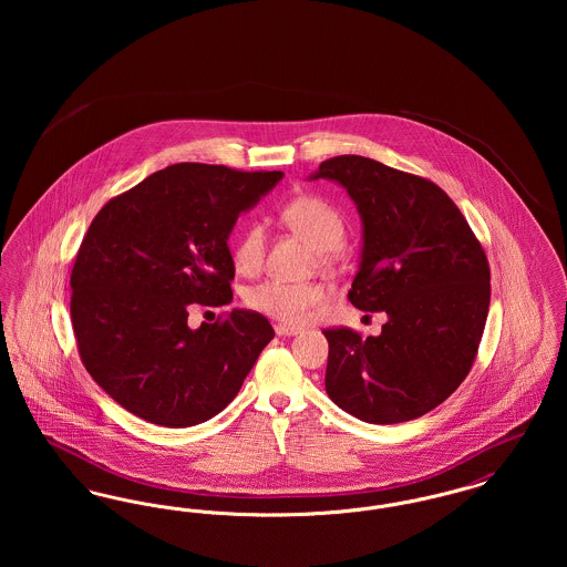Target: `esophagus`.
<instances>
[{
    "mask_svg": "<svg viewBox=\"0 0 567 567\" xmlns=\"http://www.w3.org/2000/svg\"><path fill=\"white\" fill-rule=\"evenodd\" d=\"M274 331H276V336H285V338H291V336L299 333L297 327H289V324H276Z\"/></svg>",
    "mask_w": 567,
    "mask_h": 567,
    "instance_id": "34e87169",
    "label": "esophagus"
}]
</instances>
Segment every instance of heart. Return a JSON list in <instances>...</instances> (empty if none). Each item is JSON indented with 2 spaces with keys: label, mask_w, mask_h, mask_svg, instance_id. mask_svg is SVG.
Wrapping results in <instances>:
<instances>
[{
  "label": "heart",
  "mask_w": 567,
  "mask_h": 567,
  "mask_svg": "<svg viewBox=\"0 0 567 567\" xmlns=\"http://www.w3.org/2000/svg\"><path fill=\"white\" fill-rule=\"evenodd\" d=\"M282 220L299 238L312 244L323 259L344 243V218L321 197L301 195L282 208ZM266 231L259 223L248 225L234 246V264L243 274H255L264 264ZM246 303L285 324L306 323L324 303L319 285H299L285 280H264L248 289Z\"/></svg>",
  "instance_id": "heart-1"
}]
</instances>
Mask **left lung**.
<instances>
[{
    "instance_id": "left-lung-1",
    "label": "left lung",
    "mask_w": 567,
    "mask_h": 567,
    "mask_svg": "<svg viewBox=\"0 0 567 567\" xmlns=\"http://www.w3.org/2000/svg\"><path fill=\"white\" fill-rule=\"evenodd\" d=\"M344 187L361 216V261L349 299L384 312L380 336L324 329V391L374 425L423 416L465 380L485 331L491 271L455 202L414 174L342 155L308 181Z\"/></svg>"
}]
</instances>
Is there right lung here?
<instances>
[{"mask_svg": "<svg viewBox=\"0 0 567 567\" xmlns=\"http://www.w3.org/2000/svg\"><path fill=\"white\" fill-rule=\"evenodd\" d=\"M282 172L176 163L110 199L70 278L82 363L110 398L163 427H190L229 404L274 338L270 321L234 308L190 329V303H231L227 240L238 216Z\"/></svg>", "mask_w": 567, "mask_h": 567, "instance_id": "1", "label": "right lung"}]
</instances>
